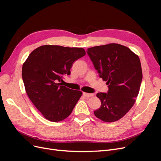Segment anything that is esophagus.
<instances>
[{
  "mask_svg": "<svg viewBox=\"0 0 161 161\" xmlns=\"http://www.w3.org/2000/svg\"><path fill=\"white\" fill-rule=\"evenodd\" d=\"M83 95L86 97H91L93 96V94L92 93H87V92H83Z\"/></svg>",
  "mask_w": 161,
  "mask_h": 161,
  "instance_id": "esophagus-1",
  "label": "esophagus"
}]
</instances>
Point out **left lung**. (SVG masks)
Here are the masks:
<instances>
[{
    "label": "left lung",
    "mask_w": 161,
    "mask_h": 161,
    "mask_svg": "<svg viewBox=\"0 0 161 161\" xmlns=\"http://www.w3.org/2000/svg\"><path fill=\"white\" fill-rule=\"evenodd\" d=\"M87 53L99 74L106 81L107 93L98 92L101 106L94 112L105 122L120 119L133 106L142 80L140 58L127 47L109 44L92 47Z\"/></svg>",
    "instance_id": "left-lung-1"
}]
</instances>
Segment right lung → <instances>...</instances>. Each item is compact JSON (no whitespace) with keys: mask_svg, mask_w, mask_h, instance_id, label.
<instances>
[{"mask_svg":"<svg viewBox=\"0 0 161 161\" xmlns=\"http://www.w3.org/2000/svg\"><path fill=\"white\" fill-rule=\"evenodd\" d=\"M86 54L82 47L45 45L31 53L22 67L25 91L46 119L58 122L72 113L82 95L61 85L64 75L70 74L73 63Z\"/></svg>","mask_w":161,"mask_h":161,"instance_id":"obj_1","label":"right lung"}]
</instances>
